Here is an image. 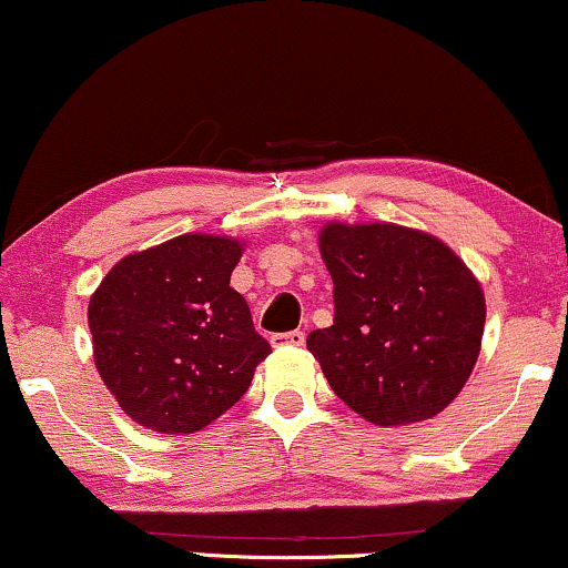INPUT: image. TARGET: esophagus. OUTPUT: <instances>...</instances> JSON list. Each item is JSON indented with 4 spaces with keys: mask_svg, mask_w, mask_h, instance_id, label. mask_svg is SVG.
I'll return each instance as SVG.
<instances>
[{
    "mask_svg": "<svg viewBox=\"0 0 568 568\" xmlns=\"http://www.w3.org/2000/svg\"><path fill=\"white\" fill-rule=\"evenodd\" d=\"M304 341H306L304 329H291V333H277V335L270 337V343H272V346H275V348H283V346H304Z\"/></svg>",
    "mask_w": 568,
    "mask_h": 568,
    "instance_id": "1",
    "label": "esophagus"
}]
</instances>
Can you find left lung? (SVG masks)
Wrapping results in <instances>:
<instances>
[{
    "mask_svg": "<svg viewBox=\"0 0 568 568\" xmlns=\"http://www.w3.org/2000/svg\"><path fill=\"white\" fill-rule=\"evenodd\" d=\"M320 251L335 320L308 333L306 348L335 396L379 427L440 414L483 346L477 277L440 239L390 222H329Z\"/></svg>",
    "mask_w": 568,
    "mask_h": 568,
    "instance_id": "1",
    "label": "left lung"
}]
</instances>
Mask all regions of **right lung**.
<instances>
[{
  "label": "right lung",
  "instance_id": "1",
  "mask_svg": "<svg viewBox=\"0 0 568 568\" xmlns=\"http://www.w3.org/2000/svg\"><path fill=\"white\" fill-rule=\"evenodd\" d=\"M241 241L189 233L125 256L89 304L93 362L141 427L189 435L241 400L270 343L231 288Z\"/></svg>",
  "mask_w": 568,
  "mask_h": 568
}]
</instances>
